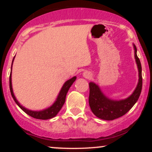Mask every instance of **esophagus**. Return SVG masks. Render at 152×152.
<instances>
[{
  "mask_svg": "<svg viewBox=\"0 0 152 152\" xmlns=\"http://www.w3.org/2000/svg\"><path fill=\"white\" fill-rule=\"evenodd\" d=\"M83 76L86 78H91V74L89 71H85L83 73Z\"/></svg>",
  "mask_w": 152,
  "mask_h": 152,
  "instance_id": "1",
  "label": "esophagus"
}]
</instances>
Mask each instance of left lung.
Instances as JSON below:
<instances>
[{
	"instance_id": "8db88e82",
	"label": "left lung",
	"mask_w": 152,
	"mask_h": 152,
	"mask_svg": "<svg viewBox=\"0 0 152 152\" xmlns=\"http://www.w3.org/2000/svg\"><path fill=\"white\" fill-rule=\"evenodd\" d=\"M134 56L139 70V82L133 94L123 100H111L102 93L98 85L93 82L89 83L88 103L92 112L96 116L107 121L121 117L133 107L139 99L142 88V65L137 54V47L134 44Z\"/></svg>"
}]
</instances>
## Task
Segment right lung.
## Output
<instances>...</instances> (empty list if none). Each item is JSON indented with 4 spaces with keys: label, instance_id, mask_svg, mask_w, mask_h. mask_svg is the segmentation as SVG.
Instances as JSON below:
<instances>
[{
    "label": "right lung",
    "instance_id": "add662e5",
    "mask_svg": "<svg viewBox=\"0 0 152 152\" xmlns=\"http://www.w3.org/2000/svg\"><path fill=\"white\" fill-rule=\"evenodd\" d=\"M15 58V56H14ZM14 58L13 59L14 60ZM13 62H12L11 64V71H12V65H13ZM76 77L74 76V77L71 78V79L68 80L67 81L65 82V83L64 84V86L61 88V89L60 91V93H59L58 97H57L56 101L54 102V104L50 107H48V109L43 110V111H31V110H28L26 109L25 107H23L22 105H20V104L19 103L17 99H15L14 94H13V88H12V82H11V72H10V77H9V85H10V94H11L12 97L14 99L15 102L16 103V104L18 105L19 107L24 112L26 113L29 116H32L35 118H37V119H42V120H46V119H49V118H51L56 116L57 114L59 112L61 109L62 108L63 105L64 104L66 101V94H67V92L69 91V89L70 88L71 85L73 84V83L76 81Z\"/></svg>",
    "mask_w": 152,
    "mask_h": 152
}]
</instances>
